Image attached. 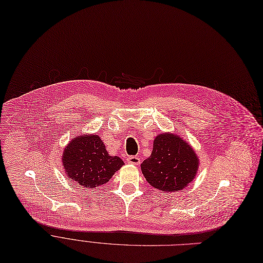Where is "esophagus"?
I'll list each match as a JSON object with an SVG mask.
<instances>
[{
	"label": "esophagus",
	"instance_id": "34e87169",
	"mask_svg": "<svg viewBox=\"0 0 263 263\" xmlns=\"http://www.w3.org/2000/svg\"><path fill=\"white\" fill-rule=\"evenodd\" d=\"M127 162L129 164H132V165H139L141 163L140 161V158L139 157H135V156H131L127 159Z\"/></svg>",
	"mask_w": 263,
	"mask_h": 263
}]
</instances>
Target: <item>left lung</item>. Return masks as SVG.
<instances>
[{"instance_id":"1","label":"left lung","mask_w":263,"mask_h":263,"mask_svg":"<svg viewBox=\"0 0 263 263\" xmlns=\"http://www.w3.org/2000/svg\"><path fill=\"white\" fill-rule=\"evenodd\" d=\"M197 154L180 135L164 132L155 137L153 153L141 168L147 182L164 193L185 189L197 175Z\"/></svg>"}]
</instances>
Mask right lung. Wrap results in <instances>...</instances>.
<instances>
[{
    "instance_id": "right-lung-1",
    "label": "right lung",
    "mask_w": 263,
    "mask_h": 263,
    "mask_svg": "<svg viewBox=\"0 0 263 263\" xmlns=\"http://www.w3.org/2000/svg\"><path fill=\"white\" fill-rule=\"evenodd\" d=\"M62 163L68 180L87 189L107 183L124 164L120 158L108 155L97 133L74 136L63 151Z\"/></svg>"
}]
</instances>
